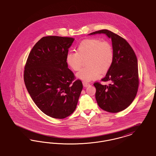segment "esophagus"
Masks as SVG:
<instances>
[{"mask_svg": "<svg viewBox=\"0 0 156 156\" xmlns=\"http://www.w3.org/2000/svg\"><path fill=\"white\" fill-rule=\"evenodd\" d=\"M83 84L84 87H88V86H90L89 83H88L86 82H83Z\"/></svg>", "mask_w": 156, "mask_h": 156, "instance_id": "esophagus-1", "label": "esophagus"}]
</instances>
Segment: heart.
Wrapping results in <instances>:
<instances>
[{
    "label": "heart",
    "mask_w": 156,
    "mask_h": 156,
    "mask_svg": "<svg viewBox=\"0 0 156 156\" xmlns=\"http://www.w3.org/2000/svg\"><path fill=\"white\" fill-rule=\"evenodd\" d=\"M87 67L82 69L76 74L84 82L98 79L101 71L107 72L114 60V50L108 41H101L98 39H88L81 41L77 51H69L66 55V62L74 71L79 70L82 66L83 60L86 59Z\"/></svg>",
    "instance_id": "1"
}]
</instances>
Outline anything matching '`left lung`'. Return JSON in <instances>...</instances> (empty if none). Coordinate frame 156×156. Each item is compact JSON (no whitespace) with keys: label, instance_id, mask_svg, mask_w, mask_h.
Listing matches in <instances>:
<instances>
[{"label":"left lung","instance_id":"8db88e82","mask_svg":"<svg viewBox=\"0 0 156 156\" xmlns=\"http://www.w3.org/2000/svg\"><path fill=\"white\" fill-rule=\"evenodd\" d=\"M105 33L112 39L114 60L102 82H95L98 106L110 113H118L129 106L136 98L139 86L137 59L129 43L122 37L107 29L90 33Z\"/></svg>","mask_w":156,"mask_h":156}]
</instances>
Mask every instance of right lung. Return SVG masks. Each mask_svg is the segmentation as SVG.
<instances>
[{
    "mask_svg": "<svg viewBox=\"0 0 156 156\" xmlns=\"http://www.w3.org/2000/svg\"><path fill=\"white\" fill-rule=\"evenodd\" d=\"M74 38L49 36L30 51L24 70L25 86L38 108L51 117L63 119L74 112L83 89L68 68L66 55Z\"/></svg>",
    "mask_w": 156,
    "mask_h": 156,
    "instance_id": "obj_1",
    "label": "right lung"
}]
</instances>
